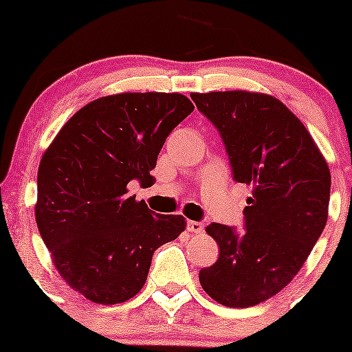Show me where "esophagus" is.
<instances>
[{"label":"esophagus","instance_id":"obj_1","mask_svg":"<svg viewBox=\"0 0 352 352\" xmlns=\"http://www.w3.org/2000/svg\"><path fill=\"white\" fill-rule=\"evenodd\" d=\"M187 230H189L190 233H202L204 232V225L199 221H187Z\"/></svg>","mask_w":352,"mask_h":352}]
</instances>
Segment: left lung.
<instances>
[{"instance_id":"1","label":"left lung","mask_w":352,"mask_h":352,"mask_svg":"<svg viewBox=\"0 0 352 352\" xmlns=\"http://www.w3.org/2000/svg\"><path fill=\"white\" fill-rule=\"evenodd\" d=\"M190 98L219 131L233 179L252 186L243 233L206 226L219 257L201 269L199 283L225 307H254L293 281L324 232L329 165L301 120L271 95L232 90Z\"/></svg>"}]
</instances>
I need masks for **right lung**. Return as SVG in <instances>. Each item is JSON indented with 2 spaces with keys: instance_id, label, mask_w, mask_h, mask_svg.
Returning <instances> with one entry per match:
<instances>
[{
  "instance_id": "right-lung-1",
  "label": "right lung",
  "mask_w": 352,
  "mask_h": 352,
  "mask_svg": "<svg viewBox=\"0 0 352 352\" xmlns=\"http://www.w3.org/2000/svg\"><path fill=\"white\" fill-rule=\"evenodd\" d=\"M194 110L180 94H117L78 110L42 155L35 221L61 278L87 300H131L151 257L186 230L180 214H153L127 184L153 182L166 136Z\"/></svg>"
}]
</instances>
